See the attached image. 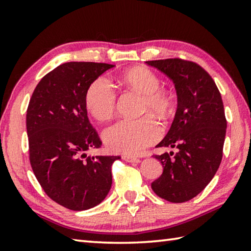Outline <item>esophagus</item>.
<instances>
[{"label": "esophagus", "instance_id": "34e87169", "mask_svg": "<svg viewBox=\"0 0 251 251\" xmlns=\"http://www.w3.org/2000/svg\"><path fill=\"white\" fill-rule=\"evenodd\" d=\"M122 159L125 161H128V163H139V161H141L139 160V158H137V157H134L130 155H123Z\"/></svg>", "mask_w": 251, "mask_h": 251}]
</instances>
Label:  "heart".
<instances>
[{
	"label": "heart",
	"mask_w": 251,
	"mask_h": 251,
	"mask_svg": "<svg viewBox=\"0 0 251 251\" xmlns=\"http://www.w3.org/2000/svg\"><path fill=\"white\" fill-rule=\"evenodd\" d=\"M120 83L142 95L141 112H151L166 120L171 115L174 100L171 93L159 88L160 80L155 73L144 67H133L118 77ZM86 107L99 121H107L116 108V93L104 77L95 79L88 87L85 97ZM160 126L151 115L138 120H123L106 128L103 139L110 151L124 154H138L160 137Z\"/></svg>",
	"instance_id": "heart-1"
}]
</instances>
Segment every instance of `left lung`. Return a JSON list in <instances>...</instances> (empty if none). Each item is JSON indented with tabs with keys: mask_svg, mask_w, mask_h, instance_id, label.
I'll return each instance as SVG.
<instances>
[{
	"mask_svg": "<svg viewBox=\"0 0 251 251\" xmlns=\"http://www.w3.org/2000/svg\"><path fill=\"white\" fill-rule=\"evenodd\" d=\"M175 84L177 110L167 135L156 147L177 151L155 155L163 174L151 189L171 202L188 201L214 178L223 158L227 121L218 87L201 66L180 58L148 61Z\"/></svg>",
	"mask_w": 251,
	"mask_h": 251,
	"instance_id": "obj_1",
	"label": "left lung"
}]
</instances>
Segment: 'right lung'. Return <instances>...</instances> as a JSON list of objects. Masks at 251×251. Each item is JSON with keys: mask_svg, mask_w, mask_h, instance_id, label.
Returning <instances> with one entry per match:
<instances>
[{"mask_svg": "<svg viewBox=\"0 0 251 251\" xmlns=\"http://www.w3.org/2000/svg\"><path fill=\"white\" fill-rule=\"evenodd\" d=\"M114 65L70 62L40 80L26 110L29 163L45 194L71 210L104 201L112 186V165L120 156H88L101 142L88 121V87Z\"/></svg>", "mask_w": 251, "mask_h": 251, "instance_id": "1", "label": "right lung"}]
</instances>
